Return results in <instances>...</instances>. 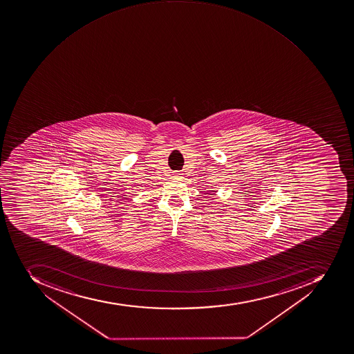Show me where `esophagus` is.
<instances>
[{
    "label": "esophagus",
    "instance_id": "obj_1",
    "mask_svg": "<svg viewBox=\"0 0 354 354\" xmlns=\"http://www.w3.org/2000/svg\"><path fill=\"white\" fill-rule=\"evenodd\" d=\"M172 176L173 178H180V176H181V173L178 172V171H176V172H173Z\"/></svg>",
    "mask_w": 354,
    "mask_h": 354
}]
</instances>
